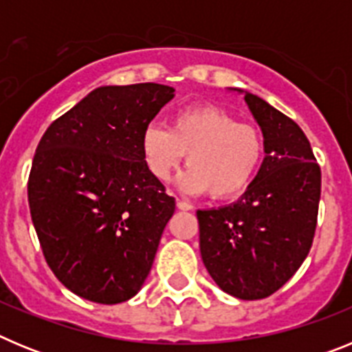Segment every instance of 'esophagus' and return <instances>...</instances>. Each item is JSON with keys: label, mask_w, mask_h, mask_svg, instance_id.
<instances>
[{"label": "esophagus", "mask_w": 352, "mask_h": 352, "mask_svg": "<svg viewBox=\"0 0 352 352\" xmlns=\"http://www.w3.org/2000/svg\"><path fill=\"white\" fill-rule=\"evenodd\" d=\"M176 206H178V210H182V211L192 210L190 204L186 203V201H182V199H176Z\"/></svg>", "instance_id": "1"}]
</instances>
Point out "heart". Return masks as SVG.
Wrapping results in <instances>:
<instances>
[{
	"instance_id": "b5f03b06",
	"label": "heart",
	"mask_w": 352,
	"mask_h": 352,
	"mask_svg": "<svg viewBox=\"0 0 352 352\" xmlns=\"http://www.w3.org/2000/svg\"><path fill=\"white\" fill-rule=\"evenodd\" d=\"M141 153L158 182H169L186 155L188 169L179 176L183 190L231 201L256 182L264 160V138L257 126L239 123L217 105H195L174 114L169 130L148 126Z\"/></svg>"
}]
</instances>
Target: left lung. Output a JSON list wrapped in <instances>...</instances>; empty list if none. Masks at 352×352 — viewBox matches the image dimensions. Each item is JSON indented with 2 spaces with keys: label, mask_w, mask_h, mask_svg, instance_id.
I'll return each mask as SVG.
<instances>
[{
  "label": "left lung",
  "mask_w": 352,
  "mask_h": 352,
  "mask_svg": "<svg viewBox=\"0 0 352 352\" xmlns=\"http://www.w3.org/2000/svg\"><path fill=\"white\" fill-rule=\"evenodd\" d=\"M245 102L264 138L256 182L232 204L197 210L201 257L217 285L239 300H263L309 256L321 199V167L303 130L257 95Z\"/></svg>",
  "instance_id": "8db88e82"
}]
</instances>
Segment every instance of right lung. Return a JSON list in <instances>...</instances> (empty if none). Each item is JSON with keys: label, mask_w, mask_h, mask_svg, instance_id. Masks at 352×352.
Returning <instances> with one entry per match:
<instances>
[{"label": "right lung", "mask_w": 352, "mask_h": 352, "mask_svg": "<svg viewBox=\"0 0 352 352\" xmlns=\"http://www.w3.org/2000/svg\"><path fill=\"white\" fill-rule=\"evenodd\" d=\"M170 86H100L52 121L36 148L31 220L49 268L84 300H130L153 266L174 197L149 174L141 139Z\"/></svg>", "instance_id": "right-lung-1"}]
</instances>
